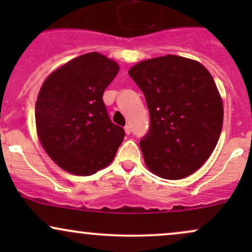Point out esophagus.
<instances>
[{
	"instance_id": "1",
	"label": "esophagus",
	"mask_w": 252,
	"mask_h": 252,
	"mask_svg": "<svg viewBox=\"0 0 252 252\" xmlns=\"http://www.w3.org/2000/svg\"><path fill=\"white\" fill-rule=\"evenodd\" d=\"M124 131H126V135H130V132H131V129H130L129 126H124Z\"/></svg>"
}]
</instances>
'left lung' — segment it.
Instances as JSON below:
<instances>
[{
  "mask_svg": "<svg viewBox=\"0 0 252 252\" xmlns=\"http://www.w3.org/2000/svg\"><path fill=\"white\" fill-rule=\"evenodd\" d=\"M129 74L149 110V132L140 141L147 168L168 180L193 174L215 150L224 120L211 73L196 60L167 54L137 63Z\"/></svg>",
  "mask_w": 252,
  "mask_h": 252,
  "instance_id": "obj_1",
  "label": "left lung"
}]
</instances>
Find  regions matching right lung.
Segmentation results:
<instances>
[{"mask_svg":"<svg viewBox=\"0 0 252 252\" xmlns=\"http://www.w3.org/2000/svg\"><path fill=\"white\" fill-rule=\"evenodd\" d=\"M120 71L115 60L83 54L45 79L35 104L36 134L60 168L89 176L115 158L124 130L110 121L103 94Z\"/></svg>","mask_w":252,"mask_h":252,"instance_id":"add662e5","label":"right lung"}]
</instances>
